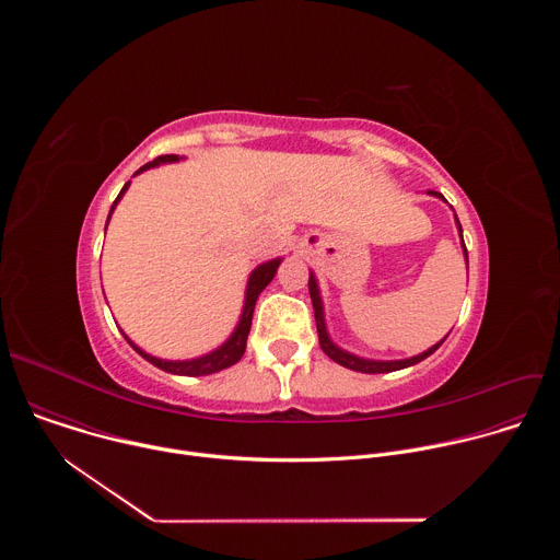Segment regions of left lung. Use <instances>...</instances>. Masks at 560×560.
<instances>
[{
    "instance_id": "8db88e82",
    "label": "left lung",
    "mask_w": 560,
    "mask_h": 560,
    "mask_svg": "<svg viewBox=\"0 0 560 560\" xmlns=\"http://www.w3.org/2000/svg\"><path fill=\"white\" fill-rule=\"evenodd\" d=\"M428 195L432 197H439L445 201V197L441 192H434V190H428ZM454 221H456V230H458V236L463 242V228L458 223V217L454 212ZM463 257L467 261V248L463 244ZM307 288H310V299H312V307H314V322H316V332H318V343H322V350L339 365L348 368V370H354V372H365V374H381V372H394V370H404V368H410V365H417L421 363L423 359H428L430 354H434L441 343L447 339L443 337L439 343H434L432 348H428L425 352L417 354V357H410V359H396V361H376V359H365V357H359V354H352L343 348H339L332 339H330V332H328V326H326V307H324V299H322V290H318V281L314 277V272L310 270V281H307Z\"/></svg>"
}]
</instances>
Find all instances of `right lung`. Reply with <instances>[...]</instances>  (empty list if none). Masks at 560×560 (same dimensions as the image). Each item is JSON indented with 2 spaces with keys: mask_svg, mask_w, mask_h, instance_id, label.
<instances>
[{
  "mask_svg": "<svg viewBox=\"0 0 560 560\" xmlns=\"http://www.w3.org/2000/svg\"><path fill=\"white\" fill-rule=\"evenodd\" d=\"M179 159H184V156H179V154H162V156H156L154 162H148L145 166H141L132 177H137V175H141L143 171H150V168H156V166H162V164H175V162H179ZM128 186H130V182L128 184H124V188H121V192L117 195V199H115V203L110 206V212H108V219H106V228H108V221H110V217H113V212H115V208H117V203L121 201V197L126 195V190H128ZM281 257H277V259H270V261H266V264H261V266H257L253 272H250V277H248V283H246V296H244V310H242V314H238V322H236V326H234V330H232V335L219 346V348H214L212 352H206V354H201V357H195V359H184V361H168V359H159V357H152V354H148L145 350H141L137 343H132L130 339H128V335L126 332H121L124 337H126V341L132 346V350L137 352V354H141L148 363H152L154 368H159V370H164V372H171V374H182V376H206V374H214V372H221V370H225V368H230V365H234L238 359L244 357V352H246V341H248V335H250V326H253V312H255V303H257V299H259V294L266 290V285L275 279V275H277V268L281 266Z\"/></svg>",
  "mask_w": 560,
  "mask_h": 560,
  "instance_id": "right-lung-1",
  "label": "right lung"
}]
</instances>
